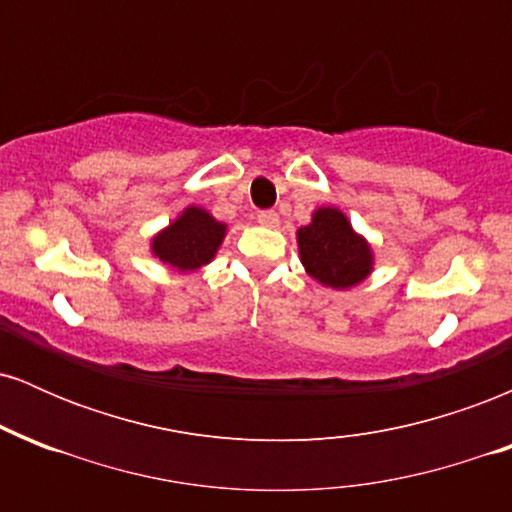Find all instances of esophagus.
I'll list each match as a JSON object with an SVG mask.
<instances>
[{
	"mask_svg": "<svg viewBox=\"0 0 512 512\" xmlns=\"http://www.w3.org/2000/svg\"><path fill=\"white\" fill-rule=\"evenodd\" d=\"M257 223H262V226L274 228L276 223H279V214H276V211H272V209L257 211Z\"/></svg>",
	"mask_w": 512,
	"mask_h": 512,
	"instance_id": "obj_1",
	"label": "esophagus"
}]
</instances>
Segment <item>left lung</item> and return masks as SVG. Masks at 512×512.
Wrapping results in <instances>:
<instances>
[{"label": "left lung", "mask_w": 512, "mask_h": 512, "mask_svg": "<svg viewBox=\"0 0 512 512\" xmlns=\"http://www.w3.org/2000/svg\"><path fill=\"white\" fill-rule=\"evenodd\" d=\"M298 250L305 272L332 289H349L370 272L368 243L351 231L339 209H317L313 223L298 231Z\"/></svg>", "instance_id": "8db88e82"}]
</instances>
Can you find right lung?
Here are the masks:
<instances>
[{"mask_svg": "<svg viewBox=\"0 0 512 512\" xmlns=\"http://www.w3.org/2000/svg\"><path fill=\"white\" fill-rule=\"evenodd\" d=\"M226 226L214 221L204 209L190 207L178 221H173L163 233L154 238L156 257L161 262L173 264L180 272H192L211 262V257L219 250Z\"/></svg>", "mask_w": 512, "mask_h": 512, "instance_id": "obj_1", "label": "right lung"}]
</instances>
